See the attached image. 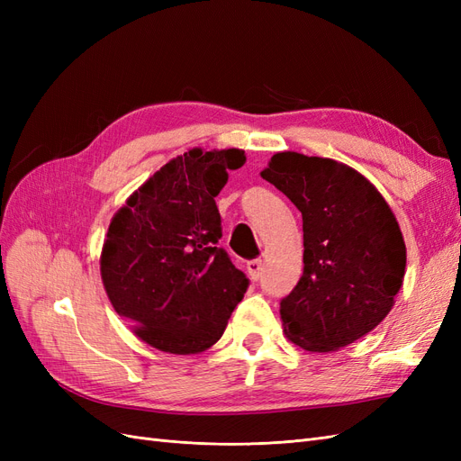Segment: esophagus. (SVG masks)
<instances>
[{
  "mask_svg": "<svg viewBox=\"0 0 461 461\" xmlns=\"http://www.w3.org/2000/svg\"><path fill=\"white\" fill-rule=\"evenodd\" d=\"M248 275L252 281H259L261 276V259H252L248 261Z\"/></svg>",
  "mask_w": 461,
  "mask_h": 461,
  "instance_id": "obj_1",
  "label": "esophagus"
}]
</instances>
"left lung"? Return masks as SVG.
Listing matches in <instances>:
<instances>
[{
	"label": "left lung",
	"instance_id": "left-lung-1",
	"mask_svg": "<svg viewBox=\"0 0 461 461\" xmlns=\"http://www.w3.org/2000/svg\"><path fill=\"white\" fill-rule=\"evenodd\" d=\"M261 176L303 221V275L281 300L286 337L332 352L373 330L394 305L406 244L381 192L352 167L296 151L275 153Z\"/></svg>",
	"mask_w": 461,
	"mask_h": 461
}]
</instances>
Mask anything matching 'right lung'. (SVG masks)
<instances>
[{
  "instance_id": "1",
  "label": "right lung",
  "mask_w": 461,
  "mask_h": 461,
  "mask_svg": "<svg viewBox=\"0 0 461 461\" xmlns=\"http://www.w3.org/2000/svg\"><path fill=\"white\" fill-rule=\"evenodd\" d=\"M242 149H188L153 173L111 219L100 271L115 312L146 344L198 354L225 332L249 281L219 248L215 196Z\"/></svg>"
}]
</instances>
